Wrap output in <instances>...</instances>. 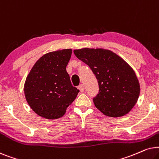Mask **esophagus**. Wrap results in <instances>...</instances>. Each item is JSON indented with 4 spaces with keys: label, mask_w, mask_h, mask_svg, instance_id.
<instances>
[{
    "label": "esophagus",
    "mask_w": 159,
    "mask_h": 159,
    "mask_svg": "<svg viewBox=\"0 0 159 159\" xmlns=\"http://www.w3.org/2000/svg\"><path fill=\"white\" fill-rule=\"evenodd\" d=\"M78 89L80 90V92H84V84H81L80 86H78Z\"/></svg>",
    "instance_id": "1"
}]
</instances>
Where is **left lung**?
<instances>
[{
    "label": "left lung",
    "instance_id": "8db88e82",
    "mask_svg": "<svg viewBox=\"0 0 159 159\" xmlns=\"http://www.w3.org/2000/svg\"><path fill=\"white\" fill-rule=\"evenodd\" d=\"M76 57L90 67L99 85L94 105L111 117L129 112L139 95V84L133 69L111 51L102 48L74 50Z\"/></svg>",
    "mask_w": 159,
    "mask_h": 159
}]
</instances>
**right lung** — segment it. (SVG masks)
I'll return each mask as SVG.
<instances>
[{"mask_svg":"<svg viewBox=\"0 0 159 159\" xmlns=\"http://www.w3.org/2000/svg\"><path fill=\"white\" fill-rule=\"evenodd\" d=\"M71 49L44 54L35 62L25 84L27 102L38 115L47 119L64 116L79 90L71 84L66 67Z\"/></svg>","mask_w":159,"mask_h":159,"instance_id":"obj_1","label":"right lung"}]
</instances>
